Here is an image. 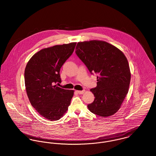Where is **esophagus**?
Here are the masks:
<instances>
[{
    "instance_id": "34e87169",
    "label": "esophagus",
    "mask_w": 156,
    "mask_h": 156,
    "mask_svg": "<svg viewBox=\"0 0 156 156\" xmlns=\"http://www.w3.org/2000/svg\"><path fill=\"white\" fill-rule=\"evenodd\" d=\"M77 92L79 94H83L85 92V90H77Z\"/></svg>"
}]
</instances>
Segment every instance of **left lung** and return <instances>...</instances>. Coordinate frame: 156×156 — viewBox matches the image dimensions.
<instances>
[{
  "label": "left lung",
  "instance_id": "8db88e82",
  "mask_svg": "<svg viewBox=\"0 0 156 156\" xmlns=\"http://www.w3.org/2000/svg\"><path fill=\"white\" fill-rule=\"evenodd\" d=\"M76 53L91 73L98 74L97 87L90 90L95 99L88 109L102 117L114 115L129 92L131 73L127 58L115 46L100 40L77 43Z\"/></svg>",
  "mask_w": 156,
  "mask_h": 156
}]
</instances>
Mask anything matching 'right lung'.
I'll return each mask as SVG.
<instances>
[{"label": "right lung", "mask_w": 156, "mask_h": 156, "mask_svg": "<svg viewBox=\"0 0 156 156\" xmlns=\"http://www.w3.org/2000/svg\"><path fill=\"white\" fill-rule=\"evenodd\" d=\"M76 43L56 45L34 54L24 70L26 93L33 108L45 119H59L67 112L74 95L55 85L61 82L60 69L74 51Z\"/></svg>", "instance_id": "obj_1"}]
</instances>
